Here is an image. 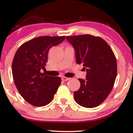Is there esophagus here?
Instances as JSON below:
<instances>
[{"mask_svg": "<svg viewBox=\"0 0 133 133\" xmlns=\"http://www.w3.org/2000/svg\"><path fill=\"white\" fill-rule=\"evenodd\" d=\"M61 79H62L63 81H68V80H69L70 78H68V77H65V76H63V77H61Z\"/></svg>", "mask_w": 133, "mask_h": 133, "instance_id": "esophagus-1", "label": "esophagus"}]
</instances>
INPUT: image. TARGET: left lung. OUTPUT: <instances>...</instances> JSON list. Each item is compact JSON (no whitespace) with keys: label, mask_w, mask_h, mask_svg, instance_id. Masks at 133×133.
Segmentation results:
<instances>
[{"label":"left lung","mask_w":133,"mask_h":133,"mask_svg":"<svg viewBox=\"0 0 133 133\" xmlns=\"http://www.w3.org/2000/svg\"><path fill=\"white\" fill-rule=\"evenodd\" d=\"M76 52V63L83 64L86 79H78L80 88L74 92L76 103L94 108L104 102L115 82L117 63L114 52L102 38L93 35L67 36Z\"/></svg>","instance_id":"obj_1"}]
</instances>
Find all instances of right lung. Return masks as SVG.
Wrapping results in <instances>:
<instances>
[{"label": "right lung", "mask_w": 133, "mask_h": 133, "mask_svg": "<svg viewBox=\"0 0 133 133\" xmlns=\"http://www.w3.org/2000/svg\"><path fill=\"white\" fill-rule=\"evenodd\" d=\"M65 36H42L22 44L15 53L12 74L15 86L27 102L36 107L50 103L61 84L59 77L41 73L48 61L50 48L57 45Z\"/></svg>", "instance_id": "right-lung-1"}]
</instances>
